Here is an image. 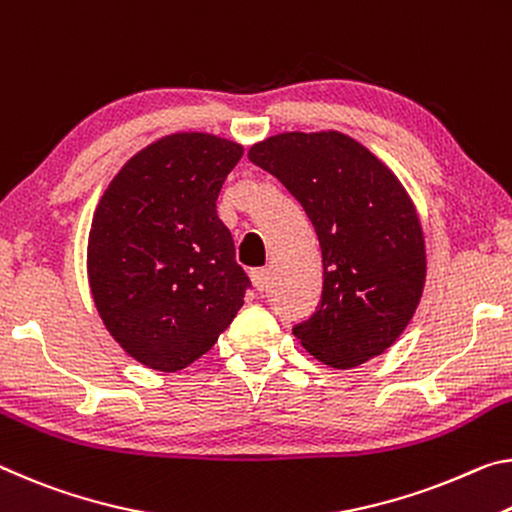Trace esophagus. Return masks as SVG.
Here are the masks:
<instances>
[{
	"label": "esophagus",
	"instance_id": "1",
	"mask_svg": "<svg viewBox=\"0 0 512 512\" xmlns=\"http://www.w3.org/2000/svg\"><path fill=\"white\" fill-rule=\"evenodd\" d=\"M250 278H253L257 291H264L266 285H269V269H253L250 271Z\"/></svg>",
	"mask_w": 512,
	"mask_h": 512
}]
</instances>
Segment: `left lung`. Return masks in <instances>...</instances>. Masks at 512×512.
I'll return each instance as SVG.
<instances>
[{
  "label": "left lung",
  "instance_id": "8db88e82",
  "mask_svg": "<svg viewBox=\"0 0 512 512\" xmlns=\"http://www.w3.org/2000/svg\"><path fill=\"white\" fill-rule=\"evenodd\" d=\"M248 159L285 184L321 243V303L294 335L335 369L376 358L408 326L424 289V234L408 193L337 132L271 136Z\"/></svg>",
  "mask_w": 512,
  "mask_h": 512
}]
</instances>
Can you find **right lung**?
Returning <instances> with one entry per match:
<instances>
[{
    "instance_id": "1",
    "label": "right lung",
    "mask_w": 512,
    "mask_h": 512,
    "mask_svg": "<svg viewBox=\"0 0 512 512\" xmlns=\"http://www.w3.org/2000/svg\"><path fill=\"white\" fill-rule=\"evenodd\" d=\"M243 148L173 134L113 177L93 216L88 280L97 312L134 360L189 367L230 326L253 287L216 200Z\"/></svg>"
}]
</instances>
